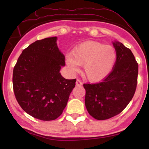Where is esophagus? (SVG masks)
<instances>
[{"label":"esophagus","instance_id":"34e87169","mask_svg":"<svg viewBox=\"0 0 149 149\" xmlns=\"http://www.w3.org/2000/svg\"><path fill=\"white\" fill-rule=\"evenodd\" d=\"M76 86H81L82 85H83V83H81V81H80V80H79V79H77V81H76Z\"/></svg>","mask_w":149,"mask_h":149}]
</instances>
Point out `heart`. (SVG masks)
<instances>
[{
	"mask_svg": "<svg viewBox=\"0 0 149 149\" xmlns=\"http://www.w3.org/2000/svg\"><path fill=\"white\" fill-rule=\"evenodd\" d=\"M117 54L111 45L88 41L74 47L65 58L66 64L72 73L83 65L84 75L93 83L102 81L109 76L115 66Z\"/></svg>",
	"mask_w": 149,
	"mask_h": 149,
	"instance_id": "heart-1",
	"label": "heart"
}]
</instances>
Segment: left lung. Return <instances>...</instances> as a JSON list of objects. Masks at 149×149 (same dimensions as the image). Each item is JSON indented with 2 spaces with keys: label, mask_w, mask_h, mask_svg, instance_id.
Returning a JSON list of instances; mask_svg holds the SVG:
<instances>
[{
  "label": "left lung",
  "mask_w": 149,
  "mask_h": 149,
  "mask_svg": "<svg viewBox=\"0 0 149 149\" xmlns=\"http://www.w3.org/2000/svg\"><path fill=\"white\" fill-rule=\"evenodd\" d=\"M117 54L109 75L95 84H84L85 106L99 120L109 119L121 113L133 97L137 86L138 65L131 50L119 42H113Z\"/></svg>",
  "instance_id": "1"
}]
</instances>
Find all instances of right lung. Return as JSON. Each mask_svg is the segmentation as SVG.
Returning a JSON list of instances; mask_svg holds the SVG:
<instances>
[{
  "mask_svg": "<svg viewBox=\"0 0 149 149\" xmlns=\"http://www.w3.org/2000/svg\"><path fill=\"white\" fill-rule=\"evenodd\" d=\"M57 37L37 40L22 51L13 74L14 93L19 105L33 117L44 121L61 115L76 79H66L59 72L65 56Z\"/></svg>",
  "mask_w": 149,
  "mask_h": 149,
  "instance_id": "obj_1",
  "label": "right lung"
}]
</instances>
